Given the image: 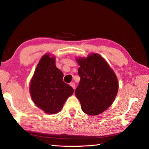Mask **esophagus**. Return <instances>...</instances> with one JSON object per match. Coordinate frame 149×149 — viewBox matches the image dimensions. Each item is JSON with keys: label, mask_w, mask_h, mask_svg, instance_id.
<instances>
[{"label": "esophagus", "mask_w": 149, "mask_h": 149, "mask_svg": "<svg viewBox=\"0 0 149 149\" xmlns=\"http://www.w3.org/2000/svg\"><path fill=\"white\" fill-rule=\"evenodd\" d=\"M70 85L73 88V89L75 90V84L74 83H71L70 84Z\"/></svg>", "instance_id": "34e87169"}]
</instances>
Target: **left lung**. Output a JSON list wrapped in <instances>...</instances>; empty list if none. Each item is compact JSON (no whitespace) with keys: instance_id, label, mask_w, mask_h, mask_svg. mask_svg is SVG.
Here are the masks:
<instances>
[{"instance_id":"left-lung-1","label":"left lung","mask_w":149,"mask_h":149,"mask_svg":"<svg viewBox=\"0 0 149 149\" xmlns=\"http://www.w3.org/2000/svg\"><path fill=\"white\" fill-rule=\"evenodd\" d=\"M81 77L75 94L82 110L89 115H97L113 104L118 90V83L113 70L102 56L91 54L86 58H77Z\"/></svg>"}]
</instances>
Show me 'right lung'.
Instances as JSON below:
<instances>
[{"label":"right lung","mask_w":149,"mask_h":149,"mask_svg":"<svg viewBox=\"0 0 149 149\" xmlns=\"http://www.w3.org/2000/svg\"><path fill=\"white\" fill-rule=\"evenodd\" d=\"M56 58L42 56L30 84V94L34 103L48 114L61 111L74 89L63 81V72L56 67Z\"/></svg>","instance_id":"1"}]
</instances>
